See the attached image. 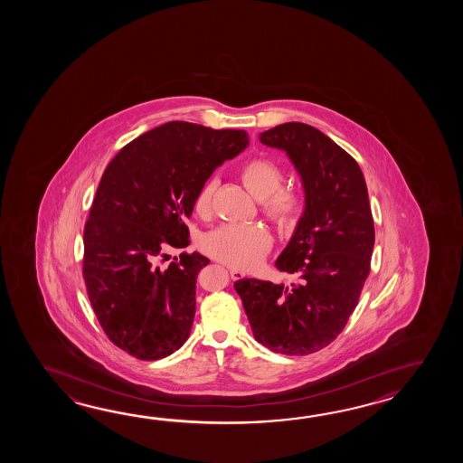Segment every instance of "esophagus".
Listing matches in <instances>:
<instances>
[{
    "label": "esophagus",
    "instance_id": "1",
    "mask_svg": "<svg viewBox=\"0 0 463 463\" xmlns=\"http://www.w3.org/2000/svg\"><path fill=\"white\" fill-rule=\"evenodd\" d=\"M228 269H230V275H232L233 279H241V278L245 276V271H241V269H238V268H233V266L228 268Z\"/></svg>",
    "mask_w": 463,
    "mask_h": 463
}]
</instances>
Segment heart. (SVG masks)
I'll use <instances>...</instances> for the list:
<instances>
[{"instance_id": "heart-1", "label": "heart", "mask_w": 463, "mask_h": 463, "mask_svg": "<svg viewBox=\"0 0 463 463\" xmlns=\"http://www.w3.org/2000/svg\"><path fill=\"white\" fill-rule=\"evenodd\" d=\"M240 178L246 190L265 200V212L281 228L295 227L301 217L305 200L295 188H281L283 170L269 158H251L240 167ZM213 182H205L195 195L194 208L200 217L210 212ZM271 246V238L265 228L258 225L228 223L212 230L202 240V250L207 255L238 268H251L261 261Z\"/></svg>"}]
</instances>
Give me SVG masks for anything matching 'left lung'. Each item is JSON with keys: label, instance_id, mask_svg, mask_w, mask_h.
<instances>
[{"label": "left lung", "instance_id": "obj_1", "mask_svg": "<svg viewBox=\"0 0 463 463\" xmlns=\"http://www.w3.org/2000/svg\"><path fill=\"white\" fill-rule=\"evenodd\" d=\"M260 142L285 150L301 177L305 212L276 260L299 279L285 286L243 278L235 289L260 345L311 354L345 329L371 271L374 222L364 175L345 148L307 124L276 126Z\"/></svg>", "mask_w": 463, "mask_h": 463}]
</instances>
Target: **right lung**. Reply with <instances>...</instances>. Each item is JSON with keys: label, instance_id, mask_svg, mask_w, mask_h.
I'll return each instance as SVG.
<instances>
[{"label": "right lung", "instance_id": "add662e5", "mask_svg": "<svg viewBox=\"0 0 463 463\" xmlns=\"http://www.w3.org/2000/svg\"><path fill=\"white\" fill-rule=\"evenodd\" d=\"M248 140L245 130L174 120L128 142L104 170L84 227L82 275L104 333L128 354L156 361L187 341L198 271L210 260L194 251L162 266L160 258L190 245L198 190Z\"/></svg>", "mask_w": 463, "mask_h": 463}]
</instances>
